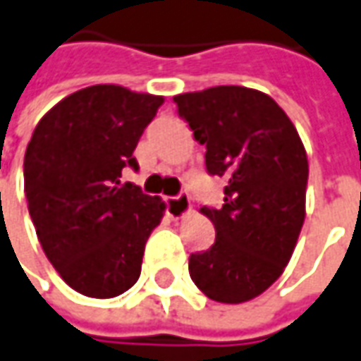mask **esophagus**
<instances>
[{
    "label": "esophagus",
    "instance_id": "1",
    "mask_svg": "<svg viewBox=\"0 0 361 361\" xmlns=\"http://www.w3.org/2000/svg\"><path fill=\"white\" fill-rule=\"evenodd\" d=\"M192 209L188 195H178V197H169L166 199V213L173 219H183L187 216Z\"/></svg>",
    "mask_w": 361,
    "mask_h": 361
}]
</instances>
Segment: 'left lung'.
I'll return each instance as SVG.
<instances>
[{"instance_id": "8db88e82", "label": "left lung", "mask_w": 361, "mask_h": 361, "mask_svg": "<svg viewBox=\"0 0 361 361\" xmlns=\"http://www.w3.org/2000/svg\"><path fill=\"white\" fill-rule=\"evenodd\" d=\"M173 100L207 148L209 174L227 178L223 207H201L216 239L190 255V279L213 301L245 303L281 277L298 245L310 174L305 146L265 92L215 86Z\"/></svg>"}]
</instances>
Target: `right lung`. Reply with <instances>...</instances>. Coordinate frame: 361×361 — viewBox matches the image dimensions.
I'll list each match as a JSON object with an SVG mask.
<instances>
[{
    "mask_svg": "<svg viewBox=\"0 0 361 361\" xmlns=\"http://www.w3.org/2000/svg\"><path fill=\"white\" fill-rule=\"evenodd\" d=\"M164 96L96 84L39 118L23 157V192L44 253L74 291L110 299L140 277L146 239L166 204L130 183L124 166Z\"/></svg>",
    "mask_w": 361,
    "mask_h": 361,
    "instance_id": "right-lung-1",
    "label": "right lung"
}]
</instances>
